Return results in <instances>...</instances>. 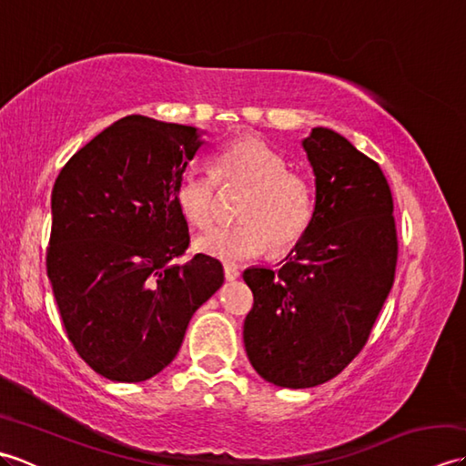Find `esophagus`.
<instances>
[{
	"mask_svg": "<svg viewBox=\"0 0 466 466\" xmlns=\"http://www.w3.org/2000/svg\"><path fill=\"white\" fill-rule=\"evenodd\" d=\"M224 276H226V280H236V279H240V270L236 268L234 264H224Z\"/></svg>",
	"mask_w": 466,
	"mask_h": 466,
	"instance_id": "34e87169",
	"label": "esophagus"
}]
</instances>
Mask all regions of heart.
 <instances>
[{
	"label": "heart",
	"mask_w": 466,
	"mask_h": 466,
	"mask_svg": "<svg viewBox=\"0 0 466 466\" xmlns=\"http://www.w3.org/2000/svg\"><path fill=\"white\" fill-rule=\"evenodd\" d=\"M218 187H248L238 204L240 224L216 228L196 242V248L224 262L256 258L268 250L280 252L299 242L314 214L312 187L306 177L290 172L284 156L260 137L244 136L212 156V177L186 172L174 187V204L184 220L206 230L216 218Z\"/></svg>",
	"instance_id": "obj_1"
}]
</instances>
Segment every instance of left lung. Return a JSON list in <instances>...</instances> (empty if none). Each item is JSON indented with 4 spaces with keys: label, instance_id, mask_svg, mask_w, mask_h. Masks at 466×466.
Wrapping results in <instances>:
<instances>
[{
    "label": "left lung",
    "instance_id": "1",
    "mask_svg": "<svg viewBox=\"0 0 466 466\" xmlns=\"http://www.w3.org/2000/svg\"><path fill=\"white\" fill-rule=\"evenodd\" d=\"M302 146L316 176L309 230L279 272H244L254 294L246 354L264 380L284 389L329 382L360 354L399 258L380 166L326 127H314Z\"/></svg>",
    "mask_w": 466,
    "mask_h": 466
}]
</instances>
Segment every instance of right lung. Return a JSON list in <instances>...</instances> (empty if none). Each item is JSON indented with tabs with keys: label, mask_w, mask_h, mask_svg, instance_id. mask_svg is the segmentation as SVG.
Returning <instances> with one entry per match:
<instances>
[{
	"label": "right lung",
	"mask_w": 466,
	"mask_h": 466,
	"mask_svg": "<svg viewBox=\"0 0 466 466\" xmlns=\"http://www.w3.org/2000/svg\"><path fill=\"white\" fill-rule=\"evenodd\" d=\"M202 142L192 126L127 116L56 177L47 276L76 352L116 382L174 360L192 314L220 289L222 264L196 254L174 187Z\"/></svg>",
	"instance_id": "right-lung-1"
}]
</instances>
